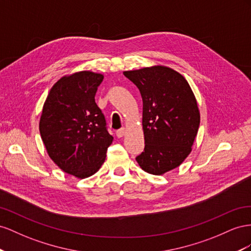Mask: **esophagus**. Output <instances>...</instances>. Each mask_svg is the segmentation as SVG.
<instances>
[{
    "label": "esophagus",
    "instance_id": "esophagus-1",
    "mask_svg": "<svg viewBox=\"0 0 251 251\" xmlns=\"http://www.w3.org/2000/svg\"><path fill=\"white\" fill-rule=\"evenodd\" d=\"M125 128L123 127V128H120V129H118L117 131H116V134H117V137L118 138H122V137H123V135L125 134Z\"/></svg>",
    "mask_w": 251,
    "mask_h": 251
}]
</instances>
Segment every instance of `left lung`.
Here are the masks:
<instances>
[{
  "label": "left lung",
  "mask_w": 251,
  "mask_h": 251,
  "mask_svg": "<svg viewBox=\"0 0 251 251\" xmlns=\"http://www.w3.org/2000/svg\"><path fill=\"white\" fill-rule=\"evenodd\" d=\"M143 100L145 148L135 157L148 174L160 176L180 166L191 151L200 126L195 95L185 77L165 66L124 71Z\"/></svg>",
  "instance_id": "left-lung-1"
}]
</instances>
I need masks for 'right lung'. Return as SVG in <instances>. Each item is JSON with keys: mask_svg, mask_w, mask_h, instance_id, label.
<instances>
[{"mask_svg": "<svg viewBox=\"0 0 251 251\" xmlns=\"http://www.w3.org/2000/svg\"><path fill=\"white\" fill-rule=\"evenodd\" d=\"M103 78L91 71L61 77L50 89L40 119L50 159L64 173L80 178L97 173L113 141L95 101Z\"/></svg>", "mask_w": 251, "mask_h": 251, "instance_id": "add662e5", "label": "right lung"}]
</instances>
